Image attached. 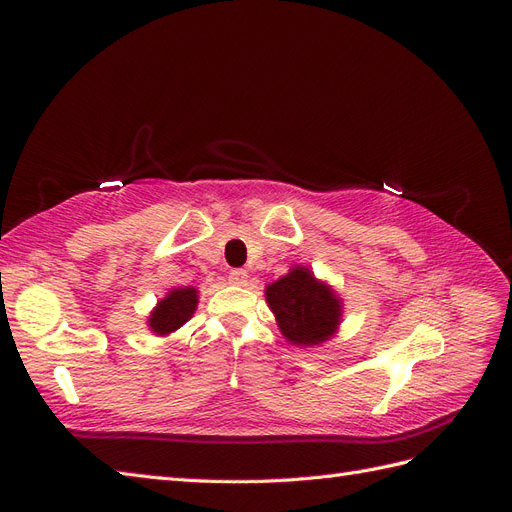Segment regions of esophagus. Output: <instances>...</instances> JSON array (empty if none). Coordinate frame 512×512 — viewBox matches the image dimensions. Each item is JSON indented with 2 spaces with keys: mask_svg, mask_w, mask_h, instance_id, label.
Masks as SVG:
<instances>
[{
  "mask_svg": "<svg viewBox=\"0 0 512 512\" xmlns=\"http://www.w3.org/2000/svg\"><path fill=\"white\" fill-rule=\"evenodd\" d=\"M247 271L245 269H235V271H230V275H228V282L230 284H235V286H245L247 284Z\"/></svg>",
  "mask_w": 512,
  "mask_h": 512,
  "instance_id": "1",
  "label": "esophagus"
}]
</instances>
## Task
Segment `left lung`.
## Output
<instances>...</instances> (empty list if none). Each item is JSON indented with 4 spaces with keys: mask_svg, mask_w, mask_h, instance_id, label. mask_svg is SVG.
Listing matches in <instances>:
<instances>
[{
    "mask_svg": "<svg viewBox=\"0 0 512 512\" xmlns=\"http://www.w3.org/2000/svg\"><path fill=\"white\" fill-rule=\"evenodd\" d=\"M267 301L284 337L297 346H316L329 339L342 316L335 294L303 267H294L271 284Z\"/></svg>",
    "mask_w": 512,
    "mask_h": 512,
    "instance_id": "1",
    "label": "left lung"
}]
</instances>
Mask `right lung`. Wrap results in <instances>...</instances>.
<instances>
[{"label": "right lung", "mask_w": 512, "mask_h": 512, "mask_svg": "<svg viewBox=\"0 0 512 512\" xmlns=\"http://www.w3.org/2000/svg\"><path fill=\"white\" fill-rule=\"evenodd\" d=\"M198 303V294L196 288H175L168 292V297L158 303V307L153 309V314L149 318V327L153 333L158 335H168L183 327L194 314Z\"/></svg>", "instance_id": "obj_1"}]
</instances>
